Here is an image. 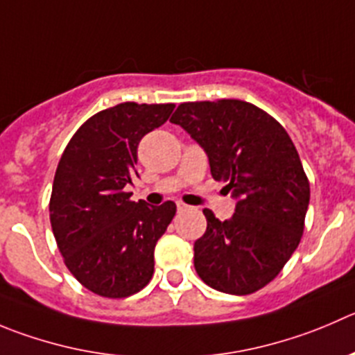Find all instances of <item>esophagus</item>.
<instances>
[{"label":"esophagus","mask_w":355,"mask_h":355,"mask_svg":"<svg viewBox=\"0 0 355 355\" xmlns=\"http://www.w3.org/2000/svg\"><path fill=\"white\" fill-rule=\"evenodd\" d=\"M175 205H178V211H187V209L190 207V205H187L184 202H181V200L175 202Z\"/></svg>","instance_id":"obj_1"}]
</instances>
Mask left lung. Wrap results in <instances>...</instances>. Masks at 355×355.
I'll list each match as a JSON object with an SVG mask.
<instances>
[{
    "label": "left lung",
    "mask_w": 355,
    "mask_h": 355,
    "mask_svg": "<svg viewBox=\"0 0 355 355\" xmlns=\"http://www.w3.org/2000/svg\"><path fill=\"white\" fill-rule=\"evenodd\" d=\"M204 148L216 181L237 200L195 242V270L212 289L251 295L273 281L302 241L310 184L291 137L275 118L239 99L183 103L171 118Z\"/></svg>",
    "instance_id": "left-lung-1"
}]
</instances>
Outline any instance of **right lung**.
Masks as SVG:
<instances>
[{
    "mask_svg": "<svg viewBox=\"0 0 355 355\" xmlns=\"http://www.w3.org/2000/svg\"><path fill=\"white\" fill-rule=\"evenodd\" d=\"M174 104L121 103L90 116L67 143L53 178L50 223L76 281L104 298H127L151 281L155 245L175 214L132 202L137 146L164 125Z\"/></svg>",
    "mask_w": 355,
    "mask_h": 355,
    "instance_id": "add662e5",
    "label": "right lung"
}]
</instances>
